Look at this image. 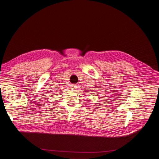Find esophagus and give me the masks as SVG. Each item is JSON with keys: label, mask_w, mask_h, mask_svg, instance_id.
<instances>
[{"label": "esophagus", "mask_w": 159, "mask_h": 159, "mask_svg": "<svg viewBox=\"0 0 159 159\" xmlns=\"http://www.w3.org/2000/svg\"><path fill=\"white\" fill-rule=\"evenodd\" d=\"M71 89H73V90L76 89H77V85H76L75 84H72V85H71Z\"/></svg>", "instance_id": "obj_1"}]
</instances>
